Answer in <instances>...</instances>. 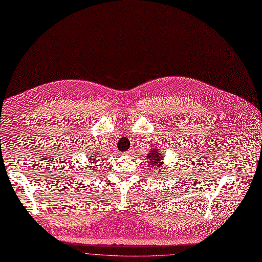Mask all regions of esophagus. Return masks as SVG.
<instances>
[{"mask_svg":"<svg viewBox=\"0 0 262 262\" xmlns=\"http://www.w3.org/2000/svg\"><path fill=\"white\" fill-rule=\"evenodd\" d=\"M133 153H134V150H132V149H129V150H127L126 152H124L125 155H132Z\"/></svg>","mask_w":262,"mask_h":262,"instance_id":"1","label":"esophagus"}]
</instances>
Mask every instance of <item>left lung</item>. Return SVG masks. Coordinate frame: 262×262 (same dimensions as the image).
<instances>
[{
	"label": "left lung",
	"instance_id": "8db88e82",
	"mask_svg": "<svg viewBox=\"0 0 262 262\" xmlns=\"http://www.w3.org/2000/svg\"><path fill=\"white\" fill-rule=\"evenodd\" d=\"M147 160L152 164V169L155 170V172H157L161 167V164H160V161H162V156L160 153L157 152V150L153 149L150 151L149 155L147 156ZM159 169L157 170V168Z\"/></svg>",
	"mask_w": 262,
	"mask_h": 262
}]
</instances>
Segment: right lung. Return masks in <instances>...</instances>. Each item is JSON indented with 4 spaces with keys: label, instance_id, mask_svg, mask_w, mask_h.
<instances>
[{
    "label": "right lung",
    "instance_id": "add662e5",
    "mask_svg": "<svg viewBox=\"0 0 262 262\" xmlns=\"http://www.w3.org/2000/svg\"><path fill=\"white\" fill-rule=\"evenodd\" d=\"M98 155H99V154H98ZM91 160H92V161H97V162H96L97 164H99V163L101 162V159H100V157H99V156H97V155H94V156H92ZM93 164L95 165V162H94ZM91 165H92V164H91Z\"/></svg>",
    "mask_w": 262,
    "mask_h": 262
}]
</instances>
